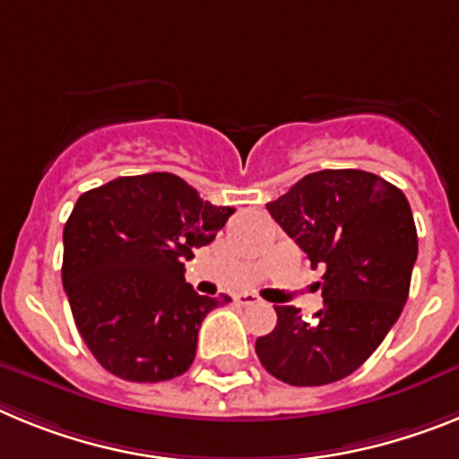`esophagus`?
<instances>
[{"label": "esophagus", "mask_w": 459, "mask_h": 459, "mask_svg": "<svg viewBox=\"0 0 459 459\" xmlns=\"http://www.w3.org/2000/svg\"><path fill=\"white\" fill-rule=\"evenodd\" d=\"M235 302H238V305H242V307L256 305L258 296H256V293H238V296H235Z\"/></svg>", "instance_id": "34e87169"}]
</instances>
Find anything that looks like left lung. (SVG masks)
I'll list each match as a JSON object with an SVG mask.
<instances>
[{
	"label": "left lung",
	"instance_id": "1",
	"mask_svg": "<svg viewBox=\"0 0 459 459\" xmlns=\"http://www.w3.org/2000/svg\"><path fill=\"white\" fill-rule=\"evenodd\" d=\"M268 212L324 268V307L305 321L277 305V325L256 340V356L290 385H325L356 372L384 342L409 298L418 235L395 185L368 170L305 175Z\"/></svg>",
	"mask_w": 459,
	"mask_h": 459
}]
</instances>
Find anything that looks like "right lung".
Masks as SVG:
<instances>
[{
    "label": "right lung",
    "mask_w": 459,
    "mask_h": 459,
    "mask_svg": "<svg viewBox=\"0 0 459 459\" xmlns=\"http://www.w3.org/2000/svg\"><path fill=\"white\" fill-rule=\"evenodd\" d=\"M233 212L173 173L117 178L78 198L64 226L62 281L75 328L103 369L157 384L191 368L203 318L230 298L198 296L185 261Z\"/></svg>",
    "instance_id": "right-lung-1"
}]
</instances>
